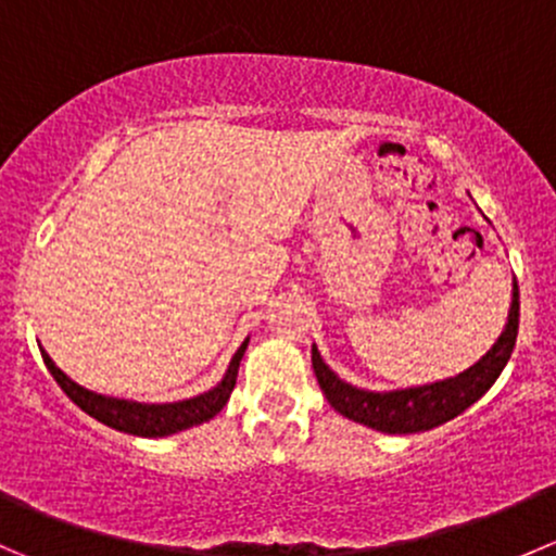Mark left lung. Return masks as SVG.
Returning a JSON list of instances; mask_svg holds the SVG:
<instances>
[{"mask_svg": "<svg viewBox=\"0 0 556 556\" xmlns=\"http://www.w3.org/2000/svg\"><path fill=\"white\" fill-rule=\"evenodd\" d=\"M519 330V288L514 279V299L511 312H508V325L495 341L490 352L481 357L476 366L463 371L459 377L444 379V382L408 387V390L395 392H368L341 382L333 371L323 363L317 346H312V368L323 387L325 397L339 414H344L352 422L368 425L382 433H422V430L439 428L450 419L463 414L465 408L473 406L506 368L511 357L514 344H517Z\"/></svg>", "mask_w": 556, "mask_h": 556, "instance_id": "1", "label": "left lung"}]
</instances>
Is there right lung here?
<instances>
[{
	"label": "right lung",
	"instance_id": "add662e5",
	"mask_svg": "<svg viewBox=\"0 0 556 556\" xmlns=\"http://www.w3.org/2000/svg\"><path fill=\"white\" fill-rule=\"evenodd\" d=\"M244 350L247 341L237 350L226 377H223V382L217 384L215 390L179 403H134L121 401V397L99 395V392H91L86 390V387L72 382V379L50 361L48 352H42V361L45 366H48V371L53 374V379L59 382L61 390H64L83 412L91 414L99 422H104L106 428H115L121 430V433L142 435V439H161V435H172L179 433V430L193 428V425L206 422V419L215 417L217 412H223V406H226L228 397H231L233 384H237L239 361H242Z\"/></svg>",
	"mask_w": 556,
	"mask_h": 556
}]
</instances>
